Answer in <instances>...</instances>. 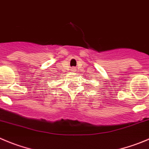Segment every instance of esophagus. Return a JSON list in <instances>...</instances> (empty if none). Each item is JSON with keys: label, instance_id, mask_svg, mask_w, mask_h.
<instances>
[{"label": "esophagus", "instance_id": "obj_1", "mask_svg": "<svg viewBox=\"0 0 149 149\" xmlns=\"http://www.w3.org/2000/svg\"><path fill=\"white\" fill-rule=\"evenodd\" d=\"M75 70H76L75 68H72V72H74V71H75Z\"/></svg>", "mask_w": 149, "mask_h": 149}]
</instances>
